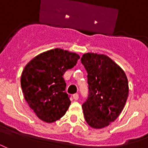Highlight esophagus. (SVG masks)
Instances as JSON below:
<instances>
[{
  "instance_id": "34e87169",
  "label": "esophagus",
  "mask_w": 148,
  "mask_h": 148,
  "mask_svg": "<svg viewBox=\"0 0 148 148\" xmlns=\"http://www.w3.org/2000/svg\"><path fill=\"white\" fill-rule=\"evenodd\" d=\"M73 98H74L75 101H77V100H78V98H79L78 94H74V95H73Z\"/></svg>"
}]
</instances>
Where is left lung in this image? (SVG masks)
Masks as SVG:
<instances>
[{"instance_id":"1","label":"left lung","mask_w":148,"mask_h":148,"mask_svg":"<svg viewBox=\"0 0 148 148\" xmlns=\"http://www.w3.org/2000/svg\"><path fill=\"white\" fill-rule=\"evenodd\" d=\"M88 72V97L82 104L86 122L93 128L117 119L128 97V81L121 67L104 54L87 53L81 59Z\"/></svg>"}]
</instances>
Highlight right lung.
I'll use <instances>...</instances> for the list:
<instances>
[{
	"instance_id": "obj_1",
	"label": "right lung",
	"mask_w": 148,
	"mask_h": 148,
	"mask_svg": "<svg viewBox=\"0 0 148 148\" xmlns=\"http://www.w3.org/2000/svg\"><path fill=\"white\" fill-rule=\"evenodd\" d=\"M80 56L55 48L41 53L23 70L21 85L29 107L41 121L53 123L65 114L71 104L63 75L76 65Z\"/></svg>"
}]
</instances>
